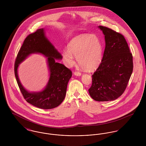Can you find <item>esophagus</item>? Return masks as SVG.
I'll return each mask as SVG.
<instances>
[{"instance_id": "34e87169", "label": "esophagus", "mask_w": 146, "mask_h": 146, "mask_svg": "<svg viewBox=\"0 0 146 146\" xmlns=\"http://www.w3.org/2000/svg\"><path fill=\"white\" fill-rule=\"evenodd\" d=\"M74 76H81V75H82L81 73L78 72H75L74 73Z\"/></svg>"}]
</instances>
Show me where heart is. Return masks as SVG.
Returning <instances> with one entry per match:
<instances>
[{
    "instance_id": "b5f03b06",
    "label": "heart",
    "mask_w": 146,
    "mask_h": 146,
    "mask_svg": "<svg viewBox=\"0 0 146 146\" xmlns=\"http://www.w3.org/2000/svg\"><path fill=\"white\" fill-rule=\"evenodd\" d=\"M68 50H63L62 60L67 67L74 64V56L83 68L96 70L102 60V46L96 35L82 34L76 35L69 42Z\"/></svg>"
}]
</instances>
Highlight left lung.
Listing matches in <instances>:
<instances>
[{"mask_svg":"<svg viewBox=\"0 0 146 146\" xmlns=\"http://www.w3.org/2000/svg\"><path fill=\"white\" fill-rule=\"evenodd\" d=\"M98 28L104 35L106 45L89 92L96 101H111L120 97L127 85L133 70L132 55L123 35L106 27Z\"/></svg>","mask_w":146,"mask_h":146,"instance_id":"obj_1","label":"left lung"}]
</instances>
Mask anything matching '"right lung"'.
I'll list each match as a JSON object with an SVG mask.
<instances>
[{
  "label": "right lung",
  "mask_w": 146,
  "mask_h": 146,
  "mask_svg": "<svg viewBox=\"0 0 146 146\" xmlns=\"http://www.w3.org/2000/svg\"><path fill=\"white\" fill-rule=\"evenodd\" d=\"M42 54L47 57L49 79L45 88L38 92H30L21 85L18 76L19 64L29 55ZM61 54L45 35V29H38L27 36L20 50L15 64V75L25 99L39 108L50 110L58 106L66 96L68 83L72 76L70 70L56 60H61Z\"/></svg>",
  "instance_id": "right-lung-1"
}]
</instances>
